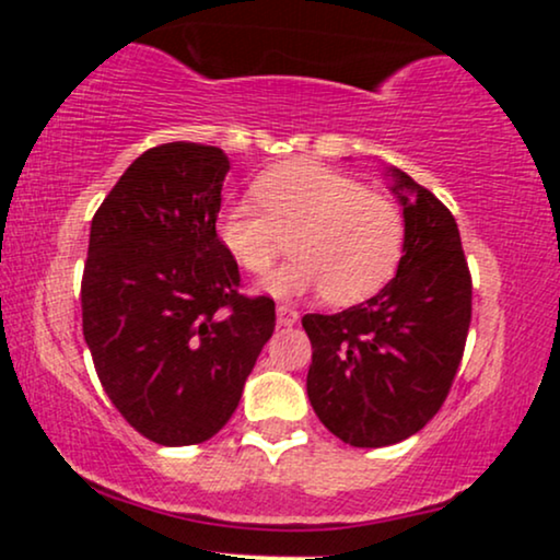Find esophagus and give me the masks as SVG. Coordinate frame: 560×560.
Wrapping results in <instances>:
<instances>
[{
  "label": "esophagus",
  "mask_w": 560,
  "mask_h": 560,
  "mask_svg": "<svg viewBox=\"0 0 560 560\" xmlns=\"http://www.w3.org/2000/svg\"><path fill=\"white\" fill-rule=\"evenodd\" d=\"M300 313L294 311L292 305H279L276 307V320H279V326H284V329H289V326L298 324Z\"/></svg>",
  "instance_id": "obj_1"
}]
</instances>
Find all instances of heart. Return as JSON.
<instances>
[{"mask_svg":"<svg viewBox=\"0 0 560 560\" xmlns=\"http://www.w3.org/2000/svg\"><path fill=\"white\" fill-rule=\"evenodd\" d=\"M260 208L226 205L215 218L223 249L247 273L268 276L289 249L294 258L266 289L279 298L324 289L337 305L361 302L395 276L405 218L389 197L320 163H289L253 184Z\"/></svg>","mask_w":560,"mask_h":560,"instance_id":"b5f03b06","label":"heart"}]
</instances>
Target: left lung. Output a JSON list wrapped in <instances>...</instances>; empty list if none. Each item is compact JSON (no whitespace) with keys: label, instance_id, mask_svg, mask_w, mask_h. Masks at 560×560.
Listing matches in <instances>:
<instances>
[{"label":"left lung","instance_id":"left-lung-1","mask_svg":"<svg viewBox=\"0 0 560 560\" xmlns=\"http://www.w3.org/2000/svg\"><path fill=\"white\" fill-rule=\"evenodd\" d=\"M392 176L405 218L397 276L361 305L302 316L313 345L307 397L320 423L352 447L395 445L434 419L471 324L458 223L427 186Z\"/></svg>","mask_w":560,"mask_h":560}]
</instances>
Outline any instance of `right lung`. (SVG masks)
<instances>
[{
	"label": "right lung",
	"instance_id": "add662e5",
	"mask_svg": "<svg viewBox=\"0 0 560 560\" xmlns=\"http://www.w3.org/2000/svg\"><path fill=\"white\" fill-rule=\"evenodd\" d=\"M226 173L218 147H152L92 218L83 339L120 416L165 447L226 427L276 326L273 300L240 292V266L218 242Z\"/></svg>",
	"mask_w": 560,
	"mask_h": 560
}]
</instances>
